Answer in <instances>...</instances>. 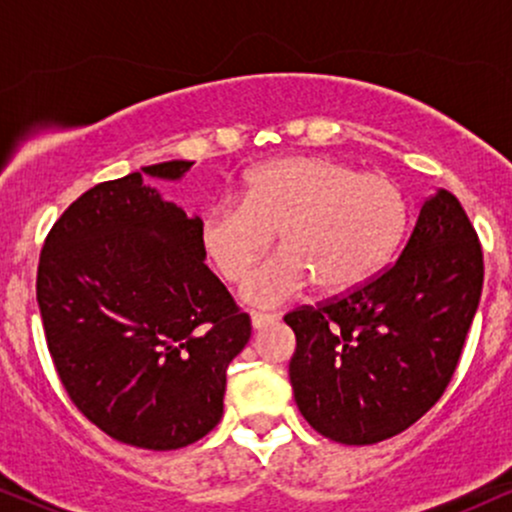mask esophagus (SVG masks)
Returning <instances> with one entry per match:
<instances>
[{"instance_id": "34e87169", "label": "esophagus", "mask_w": 512, "mask_h": 512, "mask_svg": "<svg viewBox=\"0 0 512 512\" xmlns=\"http://www.w3.org/2000/svg\"><path fill=\"white\" fill-rule=\"evenodd\" d=\"M250 320H252V327H255V330H264V327L274 325L276 315H269V313H252Z\"/></svg>"}]
</instances>
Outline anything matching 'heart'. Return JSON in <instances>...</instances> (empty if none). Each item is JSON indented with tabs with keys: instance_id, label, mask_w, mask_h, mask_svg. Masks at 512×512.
Here are the masks:
<instances>
[{
	"instance_id": "b5f03b06",
	"label": "heart",
	"mask_w": 512,
	"mask_h": 512,
	"mask_svg": "<svg viewBox=\"0 0 512 512\" xmlns=\"http://www.w3.org/2000/svg\"><path fill=\"white\" fill-rule=\"evenodd\" d=\"M409 216L407 192L383 173H358L325 156H286L250 170L240 199L214 204L199 243L221 279L240 281L279 231L284 250L243 284L245 301L274 308L310 281L322 293L366 284L395 257Z\"/></svg>"
}]
</instances>
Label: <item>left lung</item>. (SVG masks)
Masks as SVG:
<instances>
[{
  "label": "left lung",
  "instance_id": "left-lung-1",
  "mask_svg": "<svg viewBox=\"0 0 512 512\" xmlns=\"http://www.w3.org/2000/svg\"><path fill=\"white\" fill-rule=\"evenodd\" d=\"M484 255L462 204L438 190L395 264L358 289L284 315L303 419L334 443L407 431L443 397L481 298Z\"/></svg>",
  "mask_w": 512,
  "mask_h": 512
}]
</instances>
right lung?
<instances>
[{
  "instance_id": "right-lung-1",
  "label": "right lung",
  "mask_w": 512,
  "mask_h": 512,
  "mask_svg": "<svg viewBox=\"0 0 512 512\" xmlns=\"http://www.w3.org/2000/svg\"><path fill=\"white\" fill-rule=\"evenodd\" d=\"M190 166L156 163L91 187L50 228L38 262L45 339L69 399L144 450L185 448L219 424L226 368L252 332L204 264L202 219L144 182L180 180Z\"/></svg>"
}]
</instances>
